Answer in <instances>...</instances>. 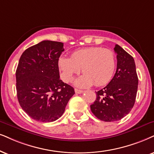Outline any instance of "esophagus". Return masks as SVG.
<instances>
[{
  "label": "esophagus",
  "mask_w": 154,
  "mask_h": 154,
  "mask_svg": "<svg viewBox=\"0 0 154 154\" xmlns=\"http://www.w3.org/2000/svg\"><path fill=\"white\" fill-rule=\"evenodd\" d=\"M75 91L76 94H82L83 92V90H81V89H75Z\"/></svg>",
  "instance_id": "esophagus-1"
}]
</instances>
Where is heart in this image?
I'll list each match as a JSON object with an SVG mask.
<instances>
[{"mask_svg":"<svg viewBox=\"0 0 154 154\" xmlns=\"http://www.w3.org/2000/svg\"><path fill=\"white\" fill-rule=\"evenodd\" d=\"M58 64L65 82L72 80L74 75L82 68L85 73L75 81V85L85 88L94 83L96 86L108 83L115 72L116 61L112 50L101 47H89L76 50L71 57H61Z\"/></svg>","mask_w":154,"mask_h":154,"instance_id":"obj_1","label":"heart"}]
</instances>
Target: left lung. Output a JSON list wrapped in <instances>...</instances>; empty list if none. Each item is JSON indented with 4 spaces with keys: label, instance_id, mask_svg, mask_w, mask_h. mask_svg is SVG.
Returning <instances> with one entry per match:
<instances>
[{
    "label": "left lung",
    "instance_id": "8db88e82",
    "mask_svg": "<svg viewBox=\"0 0 154 154\" xmlns=\"http://www.w3.org/2000/svg\"><path fill=\"white\" fill-rule=\"evenodd\" d=\"M117 67L116 73L104 88L96 91L97 98L91 104V111L99 119L115 122L131 112L138 89V76L132 56L116 45Z\"/></svg>",
    "mask_w": 154,
    "mask_h": 154
}]
</instances>
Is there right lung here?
Listing matches in <instances>:
<instances>
[{
	"mask_svg": "<svg viewBox=\"0 0 154 154\" xmlns=\"http://www.w3.org/2000/svg\"><path fill=\"white\" fill-rule=\"evenodd\" d=\"M63 43L44 40L25 50L19 60L16 90L19 104L32 119L52 122L63 114L75 94L60 79L58 60Z\"/></svg>",
	"mask_w": 154,
	"mask_h": 154,
	"instance_id": "add662e5",
	"label": "right lung"
}]
</instances>
